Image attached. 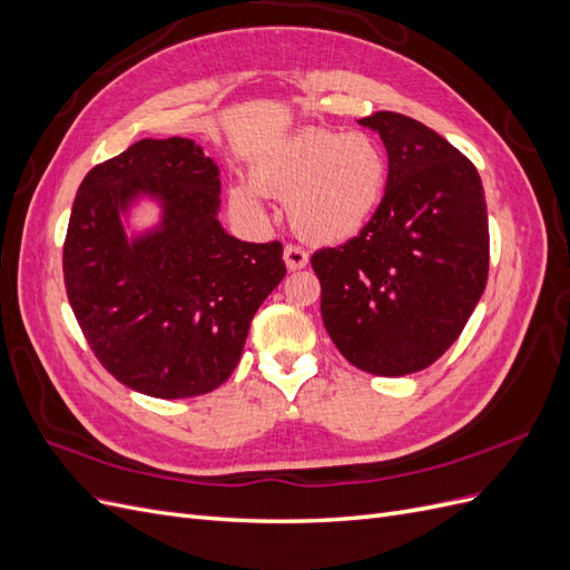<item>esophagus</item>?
<instances>
[{"label":"esophagus","instance_id":"1","mask_svg":"<svg viewBox=\"0 0 570 570\" xmlns=\"http://www.w3.org/2000/svg\"><path fill=\"white\" fill-rule=\"evenodd\" d=\"M283 254H285V264H287L289 271H299L308 264V254L299 245H285Z\"/></svg>","mask_w":570,"mask_h":570}]
</instances>
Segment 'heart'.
I'll return each mask as SVG.
<instances>
[{"label":"heart","mask_w":570,"mask_h":570,"mask_svg":"<svg viewBox=\"0 0 570 570\" xmlns=\"http://www.w3.org/2000/svg\"><path fill=\"white\" fill-rule=\"evenodd\" d=\"M387 183L385 151L366 132L308 128L275 147L252 168L258 193L289 197L292 228L308 243L335 245L354 237L381 206ZM230 202L258 214L254 189L237 185Z\"/></svg>","instance_id":"1"}]
</instances>
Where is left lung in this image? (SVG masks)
Returning a JSON list of instances; mask_svg holds the SVG:
<instances>
[{"mask_svg": "<svg viewBox=\"0 0 570 570\" xmlns=\"http://www.w3.org/2000/svg\"><path fill=\"white\" fill-rule=\"evenodd\" d=\"M358 124L387 149L385 195L356 237L318 249L312 266L340 354L400 377L435 364L482 297L488 204L475 166L435 130L394 111Z\"/></svg>", "mask_w": 570, "mask_h": 570, "instance_id": "8db88e82", "label": "left lung"}]
</instances>
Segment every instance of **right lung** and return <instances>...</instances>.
Returning <instances> with one entry per match:
<instances>
[{
	"instance_id": "1",
	"label": "right lung",
	"mask_w": 570,
	"mask_h": 570,
	"mask_svg": "<svg viewBox=\"0 0 570 570\" xmlns=\"http://www.w3.org/2000/svg\"><path fill=\"white\" fill-rule=\"evenodd\" d=\"M145 194L163 223L128 240L119 216ZM218 204V166L187 137L135 142L78 187L66 295L99 364L135 392L185 400L226 383L256 308L285 278L278 239L228 235Z\"/></svg>"
}]
</instances>
